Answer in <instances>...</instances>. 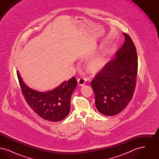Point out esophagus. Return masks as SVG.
<instances>
[{
  "instance_id": "34e87169",
  "label": "esophagus",
  "mask_w": 159,
  "mask_h": 159,
  "mask_svg": "<svg viewBox=\"0 0 159 159\" xmlns=\"http://www.w3.org/2000/svg\"><path fill=\"white\" fill-rule=\"evenodd\" d=\"M86 80L85 78L82 77H80V78L78 79L77 82H78V83H79V84L80 86H83V85L85 84Z\"/></svg>"
}]
</instances>
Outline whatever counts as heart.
Returning a JSON list of instances; mask_svg holds the SVG:
<instances>
[{"instance_id":"obj_1","label":"heart","mask_w":159,"mask_h":159,"mask_svg":"<svg viewBox=\"0 0 159 159\" xmlns=\"http://www.w3.org/2000/svg\"><path fill=\"white\" fill-rule=\"evenodd\" d=\"M106 63V55L105 53H102L92 58L87 63V67L91 72L95 73L104 68Z\"/></svg>"}]
</instances>
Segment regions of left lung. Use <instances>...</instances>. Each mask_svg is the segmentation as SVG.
<instances>
[{
  "label": "left lung",
  "instance_id": "8db88e82",
  "mask_svg": "<svg viewBox=\"0 0 159 159\" xmlns=\"http://www.w3.org/2000/svg\"><path fill=\"white\" fill-rule=\"evenodd\" d=\"M123 35V45L91 82L97 108L106 116L116 115L125 109L132 99L136 86V48L128 34Z\"/></svg>",
  "mask_w": 159,
  "mask_h": 159
}]
</instances>
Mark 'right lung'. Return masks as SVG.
I'll return each mask as SVG.
<instances>
[{
  "label": "right lung",
  "mask_w": 159,
  "mask_h": 159,
  "mask_svg": "<svg viewBox=\"0 0 159 159\" xmlns=\"http://www.w3.org/2000/svg\"><path fill=\"white\" fill-rule=\"evenodd\" d=\"M17 76L23 95L31 109L42 119L59 121L65 119L70 111V98L77 86L73 77L59 86L47 92H38L29 88L22 80L18 71Z\"/></svg>",
  "instance_id": "1"
}]
</instances>
